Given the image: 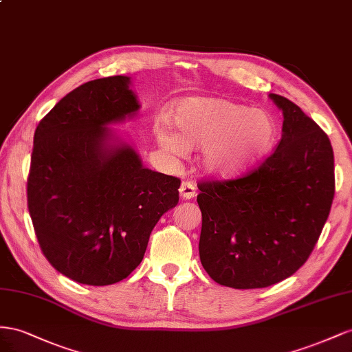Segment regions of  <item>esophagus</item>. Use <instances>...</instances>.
I'll list each match as a JSON object with an SVG mask.
<instances>
[{
	"label": "esophagus",
	"instance_id": "34e87169",
	"mask_svg": "<svg viewBox=\"0 0 352 352\" xmlns=\"http://www.w3.org/2000/svg\"><path fill=\"white\" fill-rule=\"evenodd\" d=\"M179 195L186 200L193 199L196 195V186L192 182H183L179 186Z\"/></svg>",
	"mask_w": 352,
	"mask_h": 352
}]
</instances>
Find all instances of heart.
<instances>
[{
  "mask_svg": "<svg viewBox=\"0 0 352 352\" xmlns=\"http://www.w3.org/2000/svg\"><path fill=\"white\" fill-rule=\"evenodd\" d=\"M178 134L160 129L166 153L184 155L202 147V164L210 174L234 175L263 155L274 137V122L263 110H249L217 97H190L175 110Z\"/></svg>",
  "mask_w": 352,
  "mask_h": 352,
  "instance_id": "heart-1",
  "label": "heart"
}]
</instances>
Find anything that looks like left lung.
<instances>
[{"mask_svg":"<svg viewBox=\"0 0 352 352\" xmlns=\"http://www.w3.org/2000/svg\"><path fill=\"white\" fill-rule=\"evenodd\" d=\"M282 140L249 174L197 187L200 263L217 283L258 289L292 276L313 252L335 196L327 134L286 97Z\"/></svg>","mask_w":352,"mask_h":352,"instance_id":"obj_1","label":"left lung"}]
</instances>
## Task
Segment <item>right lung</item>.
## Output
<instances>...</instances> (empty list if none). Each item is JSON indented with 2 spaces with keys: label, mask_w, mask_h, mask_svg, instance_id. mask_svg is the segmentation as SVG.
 Segmentation results:
<instances>
[{
  "label": "right lung",
  "mask_w": 352,
  "mask_h": 352,
  "mask_svg": "<svg viewBox=\"0 0 352 352\" xmlns=\"http://www.w3.org/2000/svg\"><path fill=\"white\" fill-rule=\"evenodd\" d=\"M128 76L75 88L38 124L28 208L44 256L58 273L89 286L128 277L148 237L178 204L177 177L143 166L107 125L138 112Z\"/></svg>",
  "instance_id": "add662e5"
}]
</instances>
